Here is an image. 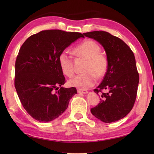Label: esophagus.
<instances>
[{
  "mask_svg": "<svg viewBox=\"0 0 154 154\" xmlns=\"http://www.w3.org/2000/svg\"><path fill=\"white\" fill-rule=\"evenodd\" d=\"M77 93H87V91H86V90H82V89H77Z\"/></svg>",
  "mask_w": 154,
  "mask_h": 154,
  "instance_id": "obj_1",
  "label": "esophagus"
}]
</instances>
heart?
<instances>
[{"label": "heart", "mask_w": 154, "mask_h": 154, "mask_svg": "<svg viewBox=\"0 0 154 154\" xmlns=\"http://www.w3.org/2000/svg\"><path fill=\"white\" fill-rule=\"evenodd\" d=\"M75 54L79 57L87 60L84 67L85 73L78 74L69 80L72 87L87 89L93 86L97 77L105 75L108 69L107 57L100 53V47L95 42L86 40L73 49ZM58 61L61 71L66 76L71 77L74 74V65L72 55L67 50L62 51L59 55Z\"/></svg>", "instance_id": "obj_1"}]
</instances>
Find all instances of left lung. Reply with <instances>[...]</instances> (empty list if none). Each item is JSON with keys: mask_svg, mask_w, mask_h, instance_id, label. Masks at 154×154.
<instances>
[{"mask_svg": "<svg viewBox=\"0 0 154 154\" xmlns=\"http://www.w3.org/2000/svg\"><path fill=\"white\" fill-rule=\"evenodd\" d=\"M103 45L108 60V69L97 89L100 101L91 112L106 123L116 122L125 117L134 105L139 83L134 55L130 48L119 38L107 32L93 31L83 34ZM106 90L107 92H102Z\"/></svg>", "mask_w": 154, "mask_h": 154, "instance_id": "left-lung-1", "label": "left lung"}]
</instances>
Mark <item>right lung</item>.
<instances>
[{
  "instance_id": "obj_1",
  "label": "right lung",
  "mask_w": 154,
  "mask_h": 154,
  "mask_svg": "<svg viewBox=\"0 0 154 154\" xmlns=\"http://www.w3.org/2000/svg\"><path fill=\"white\" fill-rule=\"evenodd\" d=\"M81 37L84 38L79 32L43 30L32 35L20 48L15 63L14 86L23 107L39 122L57 119L77 94L75 87H61L58 90L66 81L58 57Z\"/></svg>"
}]
</instances>
